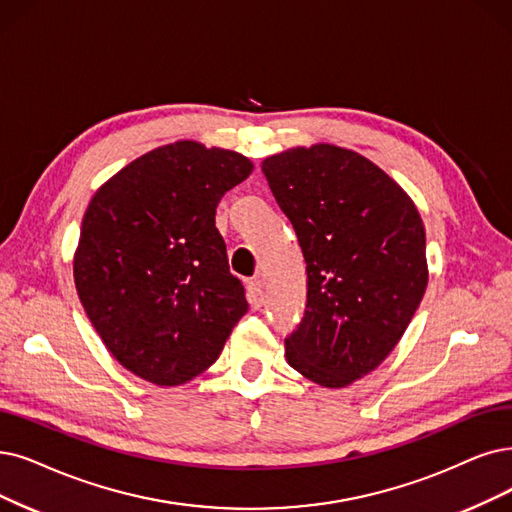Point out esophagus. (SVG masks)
Returning <instances> with one entry per match:
<instances>
[{"label":"esophagus","mask_w":512,"mask_h":512,"mask_svg":"<svg viewBox=\"0 0 512 512\" xmlns=\"http://www.w3.org/2000/svg\"><path fill=\"white\" fill-rule=\"evenodd\" d=\"M248 300L252 304V309H260L264 304V290H262V281L254 279L248 283Z\"/></svg>","instance_id":"1"}]
</instances>
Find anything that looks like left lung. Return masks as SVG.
Wrapping results in <instances>:
<instances>
[{
	"label": "left lung",
	"instance_id": "8db88e82",
	"mask_svg": "<svg viewBox=\"0 0 512 512\" xmlns=\"http://www.w3.org/2000/svg\"><path fill=\"white\" fill-rule=\"evenodd\" d=\"M262 172L306 262V309L285 359L311 382L349 386L395 349L424 296L422 218L391 176L349 149H288Z\"/></svg>",
	"mask_w": 512,
	"mask_h": 512
}]
</instances>
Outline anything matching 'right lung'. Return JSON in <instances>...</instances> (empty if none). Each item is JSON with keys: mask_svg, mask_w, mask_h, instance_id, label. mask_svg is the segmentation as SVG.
Wrapping results in <instances>:
<instances>
[{"mask_svg": "<svg viewBox=\"0 0 512 512\" xmlns=\"http://www.w3.org/2000/svg\"><path fill=\"white\" fill-rule=\"evenodd\" d=\"M252 170L241 153L178 140L94 193L73 258L75 288L109 353L138 378L193 380L248 313L216 206Z\"/></svg>", "mask_w": 512, "mask_h": 512, "instance_id": "obj_1", "label": "right lung"}]
</instances>
